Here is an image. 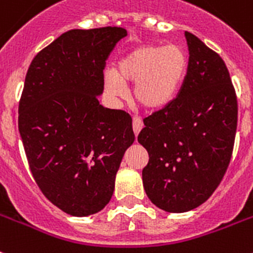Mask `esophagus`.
<instances>
[{
    "label": "esophagus",
    "instance_id": "34e87169",
    "mask_svg": "<svg viewBox=\"0 0 253 253\" xmlns=\"http://www.w3.org/2000/svg\"><path fill=\"white\" fill-rule=\"evenodd\" d=\"M141 128H143V122H141L137 117H133L132 118V130H133V133L135 135H139V132L141 131Z\"/></svg>",
    "mask_w": 253,
    "mask_h": 253
}]
</instances>
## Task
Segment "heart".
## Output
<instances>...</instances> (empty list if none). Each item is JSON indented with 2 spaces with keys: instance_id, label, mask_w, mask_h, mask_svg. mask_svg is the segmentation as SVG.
I'll return each instance as SVG.
<instances>
[{
  "instance_id": "1",
  "label": "heart",
  "mask_w": 253,
  "mask_h": 253,
  "mask_svg": "<svg viewBox=\"0 0 253 253\" xmlns=\"http://www.w3.org/2000/svg\"><path fill=\"white\" fill-rule=\"evenodd\" d=\"M188 57L179 45L143 44L122 55L117 69L104 71L105 91L112 97L126 94L125 84H136L133 100L149 112L168 108L186 79Z\"/></svg>"
}]
</instances>
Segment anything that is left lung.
I'll return each instance as SVG.
<instances>
[{"label":"left lung","mask_w":253,"mask_h":253,"mask_svg":"<svg viewBox=\"0 0 253 253\" xmlns=\"http://www.w3.org/2000/svg\"><path fill=\"white\" fill-rule=\"evenodd\" d=\"M186 79L168 108L144 118L137 141L149 161L143 186L157 208L183 213L198 208L221 183L233 155L238 123L235 89L226 65L186 31Z\"/></svg>","instance_id":"1"}]
</instances>
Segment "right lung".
<instances>
[{
	"mask_svg": "<svg viewBox=\"0 0 253 253\" xmlns=\"http://www.w3.org/2000/svg\"><path fill=\"white\" fill-rule=\"evenodd\" d=\"M127 31L71 30L36 54L27 71L18 126L35 182L67 214L100 212L135 140L123 110L100 105L106 59Z\"/></svg>",
	"mask_w": 253,
	"mask_h": 253,
	"instance_id": "obj_1",
	"label": "right lung"
}]
</instances>
